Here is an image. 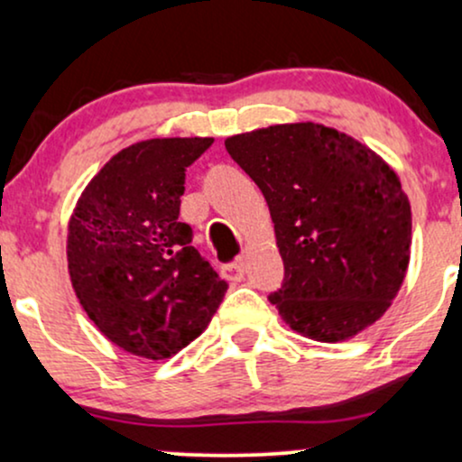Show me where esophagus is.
<instances>
[{
  "label": "esophagus",
  "mask_w": 462,
  "mask_h": 462,
  "mask_svg": "<svg viewBox=\"0 0 462 462\" xmlns=\"http://www.w3.org/2000/svg\"><path fill=\"white\" fill-rule=\"evenodd\" d=\"M245 269H247V254H241V256H238L236 261L226 269V272L232 280H241L243 273H245Z\"/></svg>",
  "instance_id": "obj_1"
}]
</instances>
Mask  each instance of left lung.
Wrapping results in <instances>:
<instances>
[{
  "instance_id": "8db88e82",
  "label": "left lung",
  "mask_w": 462,
  "mask_h": 462,
  "mask_svg": "<svg viewBox=\"0 0 462 462\" xmlns=\"http://www.w3.org/2000/svg\"><path fill=\"white\" fill-rule=\"evenodd\" d=\"M226 150L267 199L284 263L269 301L291 330L337 343L378 321L411 261V204L393 169L312 121L230 136Z\"/></svg>"
}]
</instances>
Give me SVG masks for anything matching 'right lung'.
Masks as SVG:
<instances>
[{
	"label": "right lung",
	"mask_w": 462,
	"mask_h": 462,
	"mask_svg": "<svg viewBox=\"0 0 462 462\" xmlns=\"http://www.w3.org/2000/svg\"><path fill=\"white\" fill-rule=\"evenodd\" d=\"M213 139L134 143L99 169L69 221L67 261L79 304L108 341L162 360L206 330L227 282L180 221L184 178Z\"/></svg>",
	"instance_id": "right-lung-1"
}]
</instances>
